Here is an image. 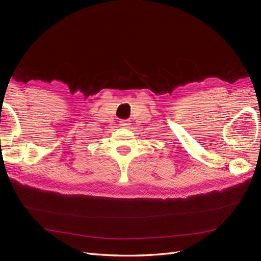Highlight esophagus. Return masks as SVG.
I'll return each mask as SVG.
<instances>
[{
  "instance_id": "obj_1",
  "label": "esophagus",
  "mask_w": 261,
  "mask_h": 261,
  "mask_svg": "<svg viewBox=\"0 0 261 261\" xmlns=\"http://www.w3.org/2000/svg\"><path fill=\"white\" fill-rule=\"evenodd\" d=\"M120 125L122 126V127H126V126L129 125V121L128 120H123L120 122Z\"/></svg>"
}]
</instances>
